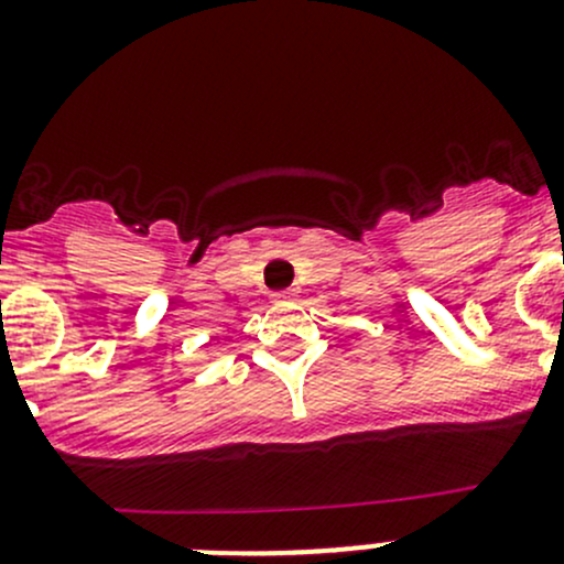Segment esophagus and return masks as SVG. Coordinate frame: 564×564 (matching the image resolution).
<instances>
[{
	"mask_svg": "<svg viewBox=\"0 0 564 564\" xmlns=\"http://www.w3.org/2000/svg\"><path fill=\"white\" fill-rule=\"evenodd\" d=\"M286 300H292V292H275V294H272V303H286Z\"/></svg>",
	"mask_w": 564,
	"mask_h": 564,
	"instance_id": "esophagus-1",
	"label": "esophagus"
}]
</instances>
